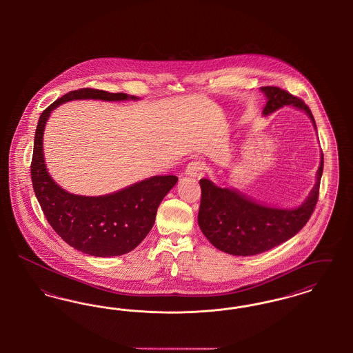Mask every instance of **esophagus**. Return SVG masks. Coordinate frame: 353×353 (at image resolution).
<instances>
[{"instance_id": "esophagus-1", "label": "esophagus", "mask_w": 353, "mask_h": 353, "mask_svg": "<svg viewBox=\"0 0 353 353\" xmlns=\"http://www.w3.org/2000/svg\"><path fill=\"white\" fill-rule=\"evenodd\" d=\"M203 170V164L200 160H192L185 169V173L190 177H196V176H200L201 172Z\"/></svg>"}]
</instances>
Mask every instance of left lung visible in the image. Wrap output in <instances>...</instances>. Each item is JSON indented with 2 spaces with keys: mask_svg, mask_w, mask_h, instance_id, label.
Returning a JSON list of instances; mask_svg holds the SVG:
<instances>
[{
  "mask_svg": "<svg viewBox=\"0 0 353 353\" xmlns=\"http://www.w3.org/2000/svg\"><path fill=\"white\" fill-rule=\"evenodd\" d=\"M268 97L263 115L294 105L303 110L314 123L308 105L299 98L279 87L261 88ZM323 153L318 170V181L308 199L296 209H276L261 205L239 192L219 188L208 179L200 180L201 203L199 225L203 235L219 250L232 255L249 256L281 245L296 234L312 216L319 197L320 179L323 174Z\"/></svg>",
  "mask_w": 353,
  "mask_h": 353,
  "instance_id": "left-lung-1",
  "label": "left lung"
}]
</instances>
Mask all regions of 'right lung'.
<instances>
[{"instance_id": "obj_1", "label": "right lung", "mask_w": 353, "mask_h": 353, "mask_svg": "<svg viewBox=\"0 0 353 353\" xmlns=\"http://www.w3.org/2000/svg\"><path fill=\"white\" fill-rule=\"evenodd\" d=\"M75 99L127 101L124 92L95 88L70 91L50 104L39 117L34 137L32 181L34 193L51 228L74 249L94 256H115L132 252L151 232L157 208L177 183L176 176H153L117 193L85 197L71 194L48 173L43 160V130L51 111Z\"/></svg>"}]
</instances>
